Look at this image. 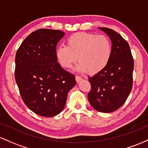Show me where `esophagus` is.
I'll use <instances>...</instances> for the list:
<instances>
[{"label": "esophagus", "instance_id": "obj_1", "mask_svg": "<svg viewBox=\"0 0 148 148\" xmlns=\"http://www.w3.org/2000/svg\"><path fill=\"white\" fill-rule=\"evenodd\" d=\"M82 78L81 77H79V76H75V80L77 82H79V81L82 80Z\"/></svg>", "mask_w": 148, "mask_h": 148}]
</instances>
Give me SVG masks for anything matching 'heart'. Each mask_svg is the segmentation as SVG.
Here are the masks:
<instances>
[{
  "mask_svg": "<svg viewBox=\"0 0 148 148\" xmlns=\"http://www.w3.org/2000/svg\"><path fill=\"white\" fill-rule=\"evenodd\" d=\"M66 42L67 45H61L56 49V59L65 69L78 59L76 71L94 75L105 69L110 59L112 45L105 36L78 32L70 36Z\"/></svg>",
  "mask_w": 148,
  "mask_h": 148,
  "instance_id": "obj_1",
  "label": "heart"
}]
</instances>
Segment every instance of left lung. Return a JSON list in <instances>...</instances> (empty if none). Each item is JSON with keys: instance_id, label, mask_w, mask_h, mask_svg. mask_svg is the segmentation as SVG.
<instances>
[{"instance_id": "1", "label": "left lung", "mask_w": 148, "mask_h": 148, "mask_svg": "<svg viewBox=\"0 0 148 148\" xmlns=\"http://www.w3.org/2000/svg\"><path fill=\"white\" fill-rule=\"evenodd\" d=\"M99 29L110 38L112 54L105 69L89 77L92 89L88 99L95 110L109 113L123 105L132 91L134 59L129 44L118 33Z\"/></svg>"}]
</instances>
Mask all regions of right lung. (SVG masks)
<instances>
[{"label":"right lung","instance_id":"add662e5","mask_svg":"<svg viewBox=\"0 0 148 148\" xmlns=\"http://www.w3.org/2000/svg\"><path fill=\"white\" fill-rule=\"evenodd\" d=\"M65 36L59 30L38 29L21 43L15 56V80L22 100L33 112L54 117L64 108L74 75L57 62L56 47Z\"/></svg>","mask_w":148,"mask_h":148}]
</instances>
